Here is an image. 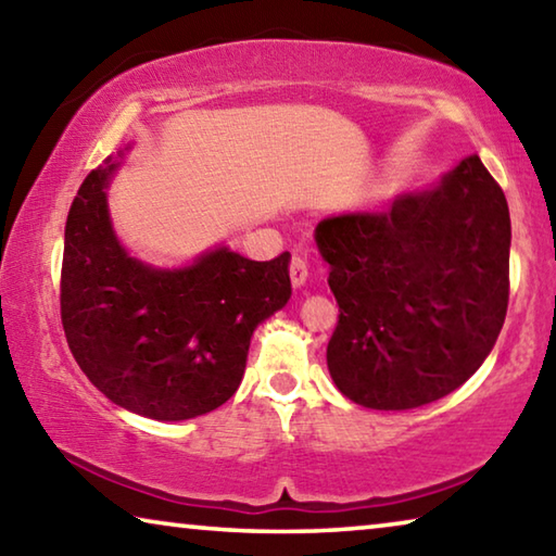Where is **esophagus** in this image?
Wrapping results in <instances>:
<instances>
[{
  "label": "esophagus",
  "instance_id": "34e87169",
  "mask_svg": "<svg viewBox=\"0 0 556 556\" xmlns=\"http://www.w3.org/2000/svg\"><path fill=\"white\" fill-rule=\"evenodd\" d=\"M289 277H291V285H294V287H304V285H306L308 265H306V257H304V255H299V252H296L294 257H291Z\"/></svg>",
  "mask_w": 556,
  "mask_h": 556
}]
</instances>
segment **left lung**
Segmentation results:
<instances>
[{"label": "left lung", "mask_w": 556, "mask_h": 556, "mask_svg": "<svg viewBox=\"0 0 556 556\" xmlns=\"http://www.w3.org/2000/svg\"><path fill=\"white\" fill-rule=\"evenodd\" d=\"M338 324L328 372L348 400L414 409L481 368L510 296V211L476 154L382 213L316 225Z\"/></svg>", "instance_id": "obj_1"}]
</instances>
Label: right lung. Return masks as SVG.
<instances>
[{
	"mask_svg": "<svg viewBox=\"0 0 556 556\" xmlns=\"http://www.w3.org/2000/svg\"><path fill=\"white\" fill-rule=\"evenodd\" d=\"M117 166L108 156L88 174L65 220V341L119 407L159 421L193 419L240 388L252 333L291 296V255L255 262L223 244L176 269L129 257L108 211Z\"/></svg>",
	"mask_w": 556,
	"mask_h": 556,
	"instance_id": "obj_1",
	"label": "right lung"
}]
</instances>
